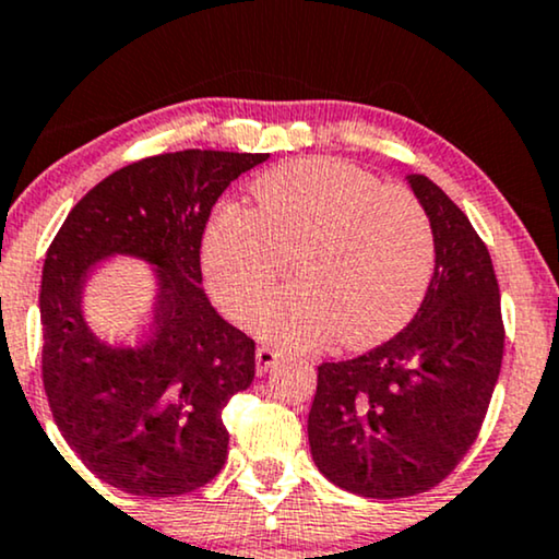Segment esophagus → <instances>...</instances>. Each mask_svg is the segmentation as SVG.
<instances>
[{
    "label": "esophagus",
    "instance_id": "1",
    "mask_svg": "<svg viewBox=\"0 0 559 559\" xmlns=\"http://www.w3.org/2000/svg\"><path fill=\"white\" fill-rule=\"evenodd\" d=\"M275 361H278V352H273V348L260 346L258 352H254V369H258V374H265Z\"/></svg>",
    "mask_w": 559,
    "mask_h": 559
}]
</instances>
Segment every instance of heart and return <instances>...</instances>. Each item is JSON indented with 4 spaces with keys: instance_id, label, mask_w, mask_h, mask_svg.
<instances>
[{
    "instance_id": "1",
    "label": "heart",
    "mask_w": 559,
    "mask_h": 559,
    "mask_svg": "<svg viewBox=\"0 0 559 559\" xmlns=\"http://www.w3.org/2000/svg\"><path fill=\"white\" fill-rule=\"evenodd\" d=\"M250 192L252 211L215 207L200 241L207 288L231 318L250 312L292 254L297 281L250 314L265 341L314 348L335 333L367 348L408 325L437 262L432 221L412 192L335 158L281 164Z\"/></svg>"
}]
</instances>
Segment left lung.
<instances>
[{"mask_svg":"<svg viewBox=\"0 0 559 559\" xmlns=\"http://www.w3.org/2000/svg\"><path fill=\"white\" fill-rule=\"evenodd\" d=\"M432 221L437 262L414 320L348 361L318 367L307 435L335 487L395 500L427 492L479 435L500 374V288L472 221L425 174H408Z\"/></svg>","mask_w":559,"mask_h":559,"instance_id":"1","label":"left lung"}]
</instances>
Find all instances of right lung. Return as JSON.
Wrapping results in <instances>:
<instances>
[{"mask_svg":"<svg viewBox=\"0 0 559 559\" xmlns=\"http://www.w3.org/2000/svg\"><path fill=\"white\" fill-rule=\"evenodd\" d=\"M267 153H160L98 181L64 218L41 275L44 390L53 421L100 481L177 497L224 468V406L254 378V341L203 292L200 241L215 200ZM152 265V328L109 345L86 325L82 286L98 261Z\"/></svg>","mask_w":559,"mask_h":559,"instance_id":"add662e5","label":"right lung"}]
</instances>
